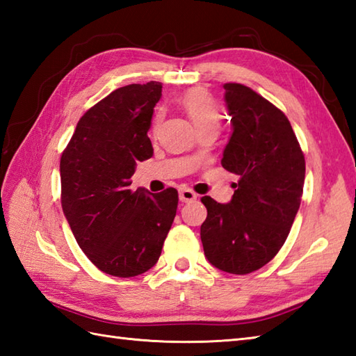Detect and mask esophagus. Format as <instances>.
Returning <instances> with one entry per match:
<instances>
[{
  "label": "esophagus",
  "mask_w": 356,
  "mask_h": 356,
  "mask_svg": "<svg viewBox=\"0 0 356 356\" xmlns=\"http://www.w3.org/2000/svg\"><path fill=\"white\" fill-rule=\"evenodd\" d=\"M179 199L182 200V202H193V200H195L197 199V194H195L194 191H191L190 188H182V190L179 191Z\"/></svg>",
  "instance_id": "34e87169"
}]
</instances>
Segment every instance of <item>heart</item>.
<instances>
[{
    "mask_svg": "<svg viewBox=\"0 0 356 356\" xmlns=\"http://www.w3.org/2000/svg\"><path fill=\"white\" fill-rule=\"evenodd\" d=\"M182 107L191 118L197 131H207L213 130L217 131L222 124V111L218 107L214 96L203 88H191L182 96ZM163 119V110L157 108L154 111L153 120H151V131L156 133L159 125H161Z\"/></svg>",
    "mask_w": 356,
    "mask_h": 356,
    "instance_id": "b5f03b06",
    "label": "heart"
}]
</instances>
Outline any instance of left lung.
I'll return each instance as SVG.
<instances>
[{
    "label": "left lung",
    "mask_w": 356,
    "mask_h": 356,
    "mask_svg": "<svg viewBox=\"0 0 356 356\" xmlns=\"http://www.w3.org/2000/svg\"><path fill=\"white\" fill-rule=\"evenodd\" d=\"M232 134L222 165L240 177L228 205L202 197L207 220L200 238L220 270L246 275L278 254L303 195L306 162L289 119L252 88L223 86Z\"/></svg>",
    "instance_id": "8db88e82"
}]
</instances>
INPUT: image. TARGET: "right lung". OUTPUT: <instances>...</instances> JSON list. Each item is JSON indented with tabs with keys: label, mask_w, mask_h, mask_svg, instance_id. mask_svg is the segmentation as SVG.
<instances>
[{
	"label": "right lung",
	"mask_w": 356,
	"mask_h": 356,
	"mask_svg": "<svg viewBox=\"0 0 356 356\" xmlns=\"http://www.w3.org/2000/svg\"><path fill=\"white\" fill-rule=\"evenodd\" d=\"M162 84L111 92L79 119L59 163L61 205L79 248L97 269L136 277L157 263L176 217L174 188L131 191L136 163L153 156L147 136Z\"/></svg>",
	"instance_id": "right-lung-1"
}]
</instances>
